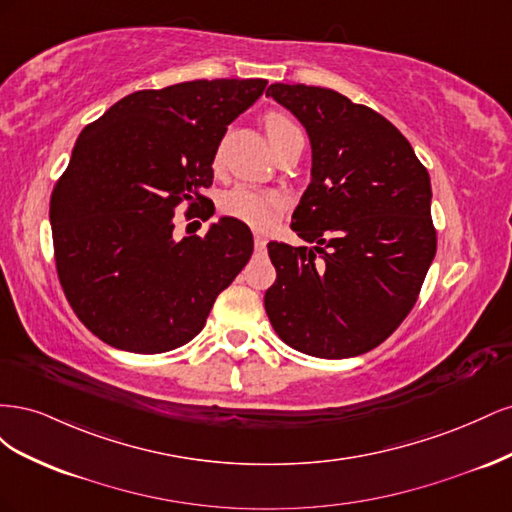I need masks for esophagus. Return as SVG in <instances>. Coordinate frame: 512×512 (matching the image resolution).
I'll use <instances>...</instances> for the list:
<instances>
[{
	"label": "esophagus",
	"instance_id": "1",
	"mask_svg": "<svg viewBox=\"0 0 512 512\" xmlns=\"http://www.w3.org/2000/svg\"><path fill=\"white\" fill-rule=\"evenodd\" d=\"M254 245H256L258 252H262V250H265V247H267V239L262 237V235H256V237H254Z\"/></svg>",
	"mask_w": 512,
	"mask_h": 512
}]
</instances>
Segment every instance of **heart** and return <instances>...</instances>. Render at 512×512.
<instances>
[{
    "label": "heart",
    "instance_id": "b5f03b06",
    "mask_svg": "<svg viewBox=\"0 0 512 512\" xmlns=\"http://www.w3.org/2000/svg\"><path fill=\"white\" fill-rule=\"evenodd\" d=\"M265 123V132L269 143L273 149L282 147L286 141L294 136H301V130L297 128L286 113L280 111H271L262 119ZM224 162V145L220 143L213 151V170H220ZM286 209V200L282 194L269 192V190H258L250 188V185H239V188H232L224 198H222V211L228 215V218H235L247 226H252L256 230H269L277 224V220L284 215Z\"/></svg>",
    "mask_w": 512,
    "mask_h": 512
}]
</instances>
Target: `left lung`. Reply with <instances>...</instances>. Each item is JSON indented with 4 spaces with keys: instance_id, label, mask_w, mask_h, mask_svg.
Returning a JSON list of instances; mask_svg holds the SVG:
<instances>
[{
    "instance_id": "obj_1",
    "label": "left lung",
    "mask_w": 512,
    "mask_h": 512,
    "mask_svg": "<svg viewBox=\"0 0 512 512\" xmlns=\"http://www.w3.org/2000/svg\"><path fill=\"white\" fill-rule=\"evenodd\" d=\"M267 96L312 141V183L292 230L316 247L267 245L265 309L290 348L346 359L380 346L414 307L438 235L427 168L389 119L333 89L273 83Z\"/></svg>"
}]
</instances>
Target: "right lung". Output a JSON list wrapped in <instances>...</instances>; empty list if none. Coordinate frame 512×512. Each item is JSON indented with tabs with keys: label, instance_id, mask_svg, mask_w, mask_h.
Returning <instances> with one entry per match:
<instances>
[{
	"label": "right lung",
	"instance_id": "right-lung-1",
	"mask_svg": "<svg viewBox=\"0 0 512 512\" xmlns=\"http://www.w3.org/2000/svg\"><path fill=\"white\" fill-rule=\"evenodd\" d=\"M265 79L190 81L134 91L91 121L51 194L55 271L85 327L136 354L175 350L205 327L254 250L235 218L177 241L175 211L209 220L203 192L228 123Z\"/></svg>",
	"mask_w": 512,
	"mask_h": 512
}]
</instances>
